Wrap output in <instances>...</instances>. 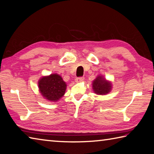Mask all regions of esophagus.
Here are the masks:
<instances>
[{"label": "esophagus", "instance_id": "1", "mask_svg": "<svg viewBox=\"0 0 154 154\" xmlns=\"http://www.w3.org/2000/svg\"><path fill=\"white\" fill-rule=\"evenodd\" d=\"M84 80H85V78H84V77H79V78H76V79H75V82H77V83L82 82Z\"/></svg>", "mask_w": 154, "mask_h": 154}]
</instances>
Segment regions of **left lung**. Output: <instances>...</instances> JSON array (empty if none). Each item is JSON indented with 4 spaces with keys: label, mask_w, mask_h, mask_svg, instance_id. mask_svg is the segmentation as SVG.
<instances>
[{
    "label": "left lung",
    "mask_w": 154,
    "mask_h": 154,
    "mask_svg": "<svg viewBox=\"0 0 154 154\" xmlns=\"http://www.w3.org/2000/svg\"><path fill=\"white\" fill-rule=\"evenodd\" d=\"M92 89L97 94L104 95L109 93L111 91L112 84L100 75L92 82Z\"/></svg>",
    "instance_id": "8db88e82"
}]
</instances>
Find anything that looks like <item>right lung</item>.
I'll list each match as a JSON object with an SVG mask.
<instances>
[{"instance_id":"obj_1","label":"right lung","mask_w":154,"mask_h":154,"mask_svg":"<svg viewBox=\"0 0 154 154\" xmlns=\"http://www.w3.org/2000/svg\"><path fill=\"white\" fill-rule=\"evenodd\" d=\"M66 86L62 78L57 74L43 76L38 81L40 93L46 100L51 102H56L64 95Z\"/></svg>"}]
</instances>
